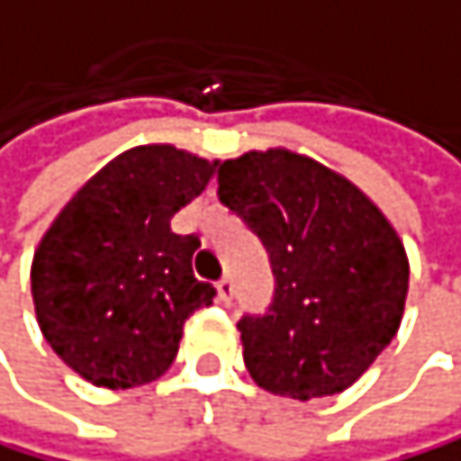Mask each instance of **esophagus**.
<instances>
[{
	"instance_id": "1",
	"label": "esophagus",
	"mask_w": 461,
	"mask_h": 461,
	"mask_svg": "<svg viewBox=\"0 0 461 461\" xmlns=\"http://www.w3.org/2000/svg\"><path fill=\"white\" fill-rule=\"evenodd\" d=\"M232 294H235L232 280H229V277L218 280V300H221V303H229V300H232Z\"/></svg>"
}]
</instances>
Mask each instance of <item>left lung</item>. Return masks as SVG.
I'll return each instance as SVG.
<instances>
[{
  "mask_svg": "<svg viewBox=\"0 0 461 461\" xmlns=\"http://www.w3.org/2000/svg\"><path fill=\"white\" fill-rule=\"evenodd\" d=\"M218 195L263 240L275 275L269 312L238 323L252 380L300 402L354 385L402 323L397 229L348 178L283 147L223 161Z\"/></svg>",
  "mask_w": 461,
  "mask_h": 461,
  "instance_id": "left-lung-1",
  "label": "left lung"
}]
</instances>
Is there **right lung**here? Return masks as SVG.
Here are the masks:
<instances>
[{"label": "right lung", "mask_w": 461, "mask_h": 461, "mask_svg": "<svg viewBox=\"0 0 461 461\" xmlns=\"http://www.w3.org/2000/svg\"><path fill=\"white\" fill-rule=\"evenodd\" d=\"M218 161L172 144L122 152L68 201L39 240L31 292L44 339L81 380L124 391L172 366L184 323L215 289L192 275L195 235L172 215Z\"/></svg>", "instance_id": "1"}]
</instances>
